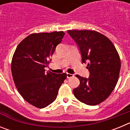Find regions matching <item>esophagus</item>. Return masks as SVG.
Segmentation results:
<instances>
[{
	"mask_svg": "<svg viewBox=\"0 0 130 130\" xmlns=\"http://www.w3.org/2000/svg\"><path fill=\"white\" fill-rule=\"evenodd\" d=\"M66 75H67V78H70L73 77V74H72V73H66Z\"/></svg>",
	"mask_w": 130,
	"mask_h": 130,
	"instance_id": "esophagus-1",
	"label": "esophagus"
}]
</instances>
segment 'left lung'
Returning <instances> with one entry per match:
<instances>
[{"mask_svg":"<svg viewBox=\"0 0 130 130\" xmlns=\"http://www.w3.org/2000/svg\"><path fill=\"white\" fill-rule=\"evenodd\" d=\"M68 34L80 49L82 62L88 63V79L76 75L80 85L73 89L77 99L88 105L105 101L115 88L121 62L111 40L104 34L90 30H69Z\"/></svg>","mask_w":130,"mask_h":130,"instance_id":"obj_1","label":"left lung"}]
</instances>
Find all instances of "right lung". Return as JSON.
Returning <instances> with one entry per match:
<instances>
[{
    "mask_svg": "<svg viewBox=\"0 0 130 130\" xmlns=\"http://www.w3.org/2000/svg\"><path fill=\"white\" fill-rule=\"evenodd\" d=\"M64 34L63 31L33 33L19 43L13 53L11 69L16 88L24 100L36 107L52 104L67 77L66 73L45 72Z\"/></svg>",
    "mask_w": 130,
    "mask_h": 130,
    "instance_id": "obj_1",
    "label": "right lung"
}]
</instances>
